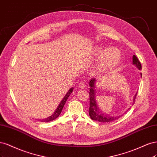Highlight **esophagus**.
<instances>
[{
    "label": "esophagus",
    "mask_w": 157,
    "mask_h": 157,
    "mask_svg": "<svg viewBox=\"0 0 157 157\" xmlns=\"http://www.w3.org/2000/svg\"><path fill=\"white\" fill-rule=\"evenodd\" d=\"M79 87L81 88V89H85V84L83 83V82H81L79 83L78 85Z\"/></svg>",
    "instance_id": "obj_1"
}]
</instances>
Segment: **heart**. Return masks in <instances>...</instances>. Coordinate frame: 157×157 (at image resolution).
I'll return each instance as SVG.
<instances>
[{"label":"heart","instance_id":"b5f03b06","mask_svg":"<svg viewBox=\"0 0 157 157\" xmlns=\"http://www.w3.org/2000/svg\"><path fill=\"white\" fill-rule=\"evenodd\" d=\"M94 56L97 59H100L99 68L102 70L114 68L121 59V53L118 49L104 48L100 45L95 48Z\"/></svg>","mask_w":157,"mask_h":157}]
</instances>
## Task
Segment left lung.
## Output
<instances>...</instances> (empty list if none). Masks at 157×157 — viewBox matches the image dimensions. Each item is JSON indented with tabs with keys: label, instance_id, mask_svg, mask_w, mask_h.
I'll use <instances>...</instances> for the list:
<instances>
[{
	"label": "left lung",
	"instance_id": "8db88e82",
	"mask_svg": "<svg viewBox=\"0 0 157 157\" xmlns=\"http://www.w3.org/2000/svg\"><path fill=\"white\" fill-rule=\"evenodd\" d=\"M132 64H134L138 70L141 69V65L140 62L139 61L138 59L136 57V55L132 56ZM141 77V74H140ZM97 80L95 78H93L90 80L89 82V87H90V108H89V116L93 121H98V122L108 123L110 122L119 119L121 117V115L116 116V117H112L108 114H106L105 112H103L101 109L99 108L98 105L97 100V91H96V88H97ZM137 94V93L134 95L133 98V104H134V101L136 98V96ZM133 105V104H132ZM130 108H128L129 109Z\"/></svg>",
	"mask_w": 157,
	"mask_h": 157
}]
</instances>
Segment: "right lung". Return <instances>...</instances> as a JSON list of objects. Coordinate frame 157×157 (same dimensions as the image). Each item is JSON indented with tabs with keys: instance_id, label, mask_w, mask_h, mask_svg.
<instances>
[{
	"instance_id": "right-lung-1",
	"label": "right lung",
	"mask_w": 157,
	"mask_h": 157,
	"mask_svg": "<svg viewBox=\"0 0 157 157\" xmlns=\"http://www.w3.org/2000/svg\"><path fill=\"white\" fill-rule=\"evenodd\" d=\"M73 89H74V87H72L70 88L69 89L68 91L67 92V93L65 94V96L64 97V98H63V100H61V102H60V104H59V105L57 106V108H56V109L55 110V112H53V113L50 115L49 117L45 118V119H38V121H42V122H50V121H53L54 119H55L56 118H57L60 115V113H61L62 112V109L64 107V105L66 103V102H67V99L68 98L69 96L70 95V94L72 93V92L73 91Z\"/></svg>"
}]
</instances>
